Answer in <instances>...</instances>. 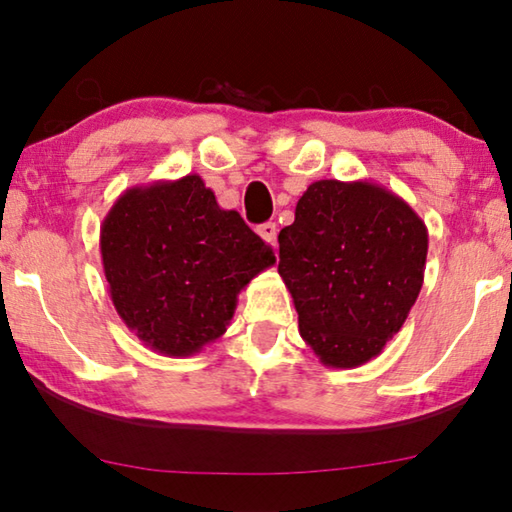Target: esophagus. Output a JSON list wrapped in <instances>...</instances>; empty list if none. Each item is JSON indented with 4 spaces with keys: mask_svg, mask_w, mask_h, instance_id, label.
<instances>
[{
    "mask_svg": "<svg viewBox=\"0 0 512 512\" xmlns=\"http://www.w3.org/2000/svg\"><path fill=\"white\" fill-rule=\"evenodd\" d=\"M257 235L262 237V239L266 241V244L275 246V244H277V225H275L273 221H268V223L257 225Z\"/></svg>",
    "mask_w": 512,
    "mask_h": 512,
    "instance_id": "obj_1",
    "label": "esophagus"
}]
</instances>
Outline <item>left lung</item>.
<instances>
[{
  "label": "left lung",
  "instance_id": "8db88e82",
  "mask_svg": "<svg viewBox=\"0 0 512 512\" xmlns=\"http://www.w3.org/2000/svg\"><path fill=\"white\" fill-rule=\"evenodd\" d=\"M277 241V273L320 363L357 368L381 354L424 280L429 235L413 207L368 180H318Z\"/></svg>",
  "mask_w": 512,
  "mask_h": 512
}]
</instances>
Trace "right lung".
I'll return each instance as SVG.
<instances>
[{"mask_svg": "<svg viewBox=\"0 0 512 512\" xmlns=\"http://www.w3.org/2000/svg\"><path fill=\"white\" fill-rule=\"evenodd\" d=\"M101 259L117 314L146 348L192 357L228 329L237 296L275 264L203 178L131 187L101 223Z\"/></svg>", "mask_w": 512, "mask_h": 512, "instance_id": "obj_1", "label": "right lung"}]
</instances>
